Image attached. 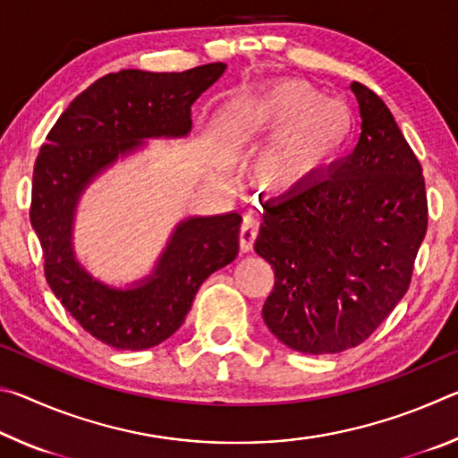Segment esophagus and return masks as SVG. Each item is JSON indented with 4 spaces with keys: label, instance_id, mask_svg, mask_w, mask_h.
<instances>
[{
    "label": "esophagus",
    "instance_id": "1",
    "mask_svg": "<svg viewBox=\"0 0 458 458\" xmlns=\"http://www.w3.org/2000/svg\"><path fill=\"white\" fill-rule=\"evenodd\" d=\"M257 236H259V222L250 218V216H246L242 220V228H240V250L250 252Z\"/></svg>",
    "mask_w": 458,
    "mask_h": 458
}]
</instances>
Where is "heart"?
Here are the masks:
<instances>
[{"label": "heart", "instance_id": "b5f03b06", "mask_svg": "<svg viewBox=\"0 0 458 458\" xmlns=\"http://www.w3.org/2000/svg\"><path fill=\"white\" fill-rule=\"evenodd\" d=\"M236 127L252 143H267L252 180L270 196H289L315 183L344 151L353 117L344 103L303 81H283L234 105Z\"/></svg>", "mask_w": 458, "mask_h": 458}]
</instances>
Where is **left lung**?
<instances>
[{
    "instance_id": "left-lung-1",
    "label": "left lung",
    "mask_w": 458,
    "mask_h": 458,
    "mask_svg": "<svg viewBox=\"0 0 458 458\" xmlns=\"http://www.w3.org/2000/svg\"><path fill=\"white\" fill-rule=\"evenodd\" d=\"M361 135L327 177L270 201L254 250L275 286L262 307L294 352L339 353L366 341L404 297L428 208L422 167L390 108L352 82Z\"/></svg>"
}]
</instances>
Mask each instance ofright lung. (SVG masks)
<instances>
[{
  "label": "right lung",
  "mask_w": 458,
  "mask_h": 458,
  "mask_svg": "<svg viewBox=\"0 0 458 458\" xmlns=\"http://www.w3.org/2000/svg\"><path fill=\"white\" fill-rule=\"evenodd\" d=\"M226 64L185 72L121 71L81 92L48 133L34 165L30 222L40 238L44 273L60 303L92 337L141 352L182 327L199 284L236 259L242 216H190L177 222L153 270L114 286L76 259V208L89 185L149 139H183L191 105Z\"/></svg>",
  "instance_id": "obj_1"
}]
</instances>
